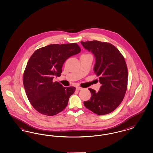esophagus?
Returning a JSON list of instances; mask_svg holds the SVG:
<instances>
[{
	"label": "esophagus",
	"instance_id": "1",
	"mask_svg": "<svg viewBox=\"0 0 153 153\" xmlns=\"http://www.w3.org/2000/svg\"><path fill=\"white\" fill-rule=\"evenodd\" d=\"M82 88H81V87H79V86H77L76 87V90L77 91H80V90H81Z\"/></svg>",
	"mask_w": 153,
	"mask_h": 153
}]
</instances>
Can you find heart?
I'll return each mask as SVG.
<instances>
[{
    "mask_svg": "<svg viewBox=\"0 0 153 153\" xmlns=\"http://www.w3.org/2000/svg\"><path fill=\"white\" fill-rule=\"evenodd\" d=\"M89 55V54H84V55Z\"/></svg>",
    "mask_w": 153,
    "mask_h": 153,
    "instance_id": "heart-1",
    "label": "heart"
}]
</instances>
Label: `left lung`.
Instances as JSON below:
<instances>
[{"label": "left lung", "mask_w": 153, "mask_h": 153, "mask_svg": "<svg viewBox=\"0 0 153 153\" xmlns=\"http://www.w3.org/2000/svg\"><path fill=\"white\" fill-rule=\"evenodd\" d=\"M81 43L96 57L94 72L101 84L98 92L89 88L91 98L84 104L98 115L110 113L121 103L127 90L128 71L124 57L109 43L97 40Z\"/></svg>", "instance_id": "1"}]
</instances>
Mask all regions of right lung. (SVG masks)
<instances>
[{
    "label": "right lung",
    "instance_id": "obj_1",
    "mask_svg": "<svg viewBox=\"0 0 153 153\" xmlns=\"http://www.w3.org/2000/svg\"><path fill=\"white\" fill-rule=\"evenodd\" d=\"M80 51L77 43L55 44L37 49L32 55L23 74V85L29 101L39 113L53 116L67 107L76 88L64 87L53 79L61 76L66 60Z\"/></svg>",
    "mask_w": 153,
    "mask_h": 153
}]
</instances>
